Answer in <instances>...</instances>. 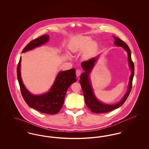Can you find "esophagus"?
I'll return each instance as SVG.
<instances>
[{
  "instance_id": "1",
  "label": "esophagus",
  "mask_w": 149,
  "mask_h": 149,
  "mask_svg": "<svg viewBox=\"0 0 149 149\" xmlns=\"http://www.w3.org/2000/svg\"><path fill=\"white\" fill-rule=\"evenodd\" d=\"M81 70H77V71H76V75H77V77H79L80 75H81Z\"/></svg>"
}]
</instances>
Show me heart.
Returning <instances> with one entry per match:
<instances>
[{
  "label": "heart",
  "mask_w": 149,
  "mask_h": 149,
  "mask_svg": "<svg viewBox=\"0 0 149 149\" xmlns=\"http://www.w3.org/2000/svg\"><path fill=\"white\" fill-rule=\"evenodd\" d=\"M91 42L92 39L88 36H79L74 37L71 41V50L74 51L83 50L88 47L84 53V56L86 57L91 56L97 47V43Z\"/></svg>",
  "instance_id": "obj_1"
}]
</instances>
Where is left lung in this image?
Here are the masks:
<instances>
[{"label":"left lung","mask_w":149,"mask_h":149,"mask_svg":"<svg viewBox=\"0 0 149 149\" xmlns=\"http://www.w3.org/2000/svg\"><path fill=\"white\" fill-rule=\"evenodd\" d=\"M114 38V44L117 46L122 47L125 50L127 51L128 54V60L130 68L131 69V75L130 79L128 88L127 92L125 95L123 99L121 100L120 102L117 104L110 105L106 104L104 103L100 102L98 99H97L94 94L89 79L88 75L89 73L92 70L93 67L95 63L97 57H94L89 60L83 61L81 63V66L83 70L85 71L84 72L81 74L80 77V83L83 92L84 94V97L85 99V103L86 106L88 107L91 111L95 113H107L110 111H113L114 109L120 107L127 99L131 91L132 86V80L134 76V64L131 59V50L128 47L127 45L121 40L120 38L113 36Z\"/></svg>","instance_id":"8db88e82"}]
</instances>
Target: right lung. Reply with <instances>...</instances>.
Masks as SVG:
<instances>
[{
	"mask_svg": "<svg viewBox=\"0 0 149 149\" xmlns=\"http://www.w3.org/2000/svg\"><path fill=\"white\" fill-rule=\"evenodd\" d=\"M49 38V36L45 35L33 40L25 46L22 53L40 46L46 42ZM21 61V57L17 65V75L22 95L26 103L29 107L43 113H57L63 107L68 89L77 81L75 69L72 68L69 70L60 71L50 91L42 95H36L29 93L23 83L20 72Z\"/></svg>",
	"mask_w": 149,
	"mask_h": 149,
	"instance_id": "1",
	"label": "right lung"
}]
</instances>
